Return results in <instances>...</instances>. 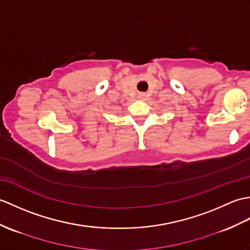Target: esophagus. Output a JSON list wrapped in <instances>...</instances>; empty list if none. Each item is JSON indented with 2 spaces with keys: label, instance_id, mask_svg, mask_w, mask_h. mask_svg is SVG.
Returning a JSON list of instances; mask_svg holds the SVG:
<instances>
[{
  "label": "esophagus",
  "instance_id": "34e87169",
  "mask_svg": "<svg viewBox=\"0 0 250 250\" xmlns=\"http://www.w3.org/2000/svg\"><path fill=\"white\" fill-rule=\"evenodd\" d=\"M144 97V95H139V98H143Z\"/></svg>",
  "mask_w": 250,
  "mask_h": 250
}]
</instances>
